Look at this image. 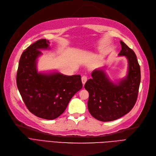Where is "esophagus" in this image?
Returning <instances> with one entry per match:
<instances>
[{
	"label": "esophagus",
	"mask_w": 156,
	"mask_h": 156,
	"mask_svg": "<svg viewBox=\"0 0 156 156\" xmlns=\"http://www.w3.org/2000/svg\"><path fill=\"white\" fill-rule=\"evenodd\" d=\"M87 80V76H82V83L83 85H84L85 83V82H86V81Z\"/></svg>",
	"instance_id": "esophagus-1"
}]
</instances>
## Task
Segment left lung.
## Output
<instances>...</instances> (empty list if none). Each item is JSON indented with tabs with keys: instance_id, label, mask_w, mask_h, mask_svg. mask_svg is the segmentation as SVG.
<instances>
[{
	"instance_id": "obj_1",
	"label": "left lung",
	"mask_w": 156,
	"mask_h": 156,
	"mask_svg": "<svg viewBox=\"0 0 156 156\" xmlns=\"http://www.w3.org/2000/svg\"><path fill=\"white\" fill-rule=\"evenodd\" d=\"M122 49L119 56L128 59L127 78L119 84L109 82L102 70L92 74L84 87L89 92L87 107L96 119L109 122L122 117L131 111L136 103L140 82V70L137 56L132 49L120 41Z\"/></svg>"
}]
</instances>
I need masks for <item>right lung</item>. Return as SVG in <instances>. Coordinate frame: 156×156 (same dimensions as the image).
I'll list each match as a JSON object with an SVG mask.
<instances>
[{"label":"right lung","instance_id":"right-lung-1","mask_svg":"<svg viewBox=\"0 0 156 156\" xmlns=\"http://www.w3.org/2000/svg\"><path fill=\"white\" fill-rule=\"evenodd\" d=\"M49 41L37 40L25 50L19 60L17 85L28 109L36 116L52 120L66 109L70 100L82 88L80 75L65 76L59 73L38 74L36 60L47 48Z\"/></svg>","mask_w":156,"mask_h":156}]
</instances>
